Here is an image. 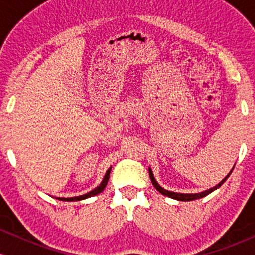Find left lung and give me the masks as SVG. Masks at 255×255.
<instances>
[{
	"label": "left lung",
	"instance_id": "8db88e82",
	"mask_svg": "<svg viewBox=\"0 0 255 255\" xmlns=\"http://www.w3.org/2000/svg\"><path fill=\"white\" fill-rule=\"evenodd\" d=\"M231 172H233V169H231V171L229 172V174H228L227 176H225L223 180H222L221 182L217 184V186L213 187V188H210V189H207V191H204V192H201V193H194V194H183V193H175V192L166 191V189L162 188V187H160L159 184L157 183L156 178H154L153 174H152V170H151L150 168H148V175H150L151 182H152V184H153L154 188H156L157 191L160 193V194L165 195V197H169V198H171V199H175V200H180V201H191V200H195V199H200V198L206 197V195H209L210 193H212L213 191H216V189H218L219 187H221L222 184H223L225 181H227V178L230 176Z\"/></svg>",
	"mask_w": 255,
	"mask_h": 255
}]
</instances>
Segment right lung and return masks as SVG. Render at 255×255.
Returning a JSON list of instances; mask_svg holds the SVG:
<instances>
[{"label":"right lung","mask_w":255,"mask_h":255,"mask_svg":"<svg viewBox=\"0 0 255 255\" xmlns=\"http://www.w3.org/2000/svg\"><path fill=\"white\" fill-rule=\"evenodd\" d=\"M110 171H111V168L108 169L107 174H105V176L103 178V181H102V183L99 184L97 188H95L93 191H91L90 193H86V194L79 195V197H74V198H56V199H58V200H62V201H79V200H84V199L93 197V195L99 194V193L103 192L105 187H107L108 181H109V177H110Z\"/></svg>","instance_id":"1"}]
</instances>
